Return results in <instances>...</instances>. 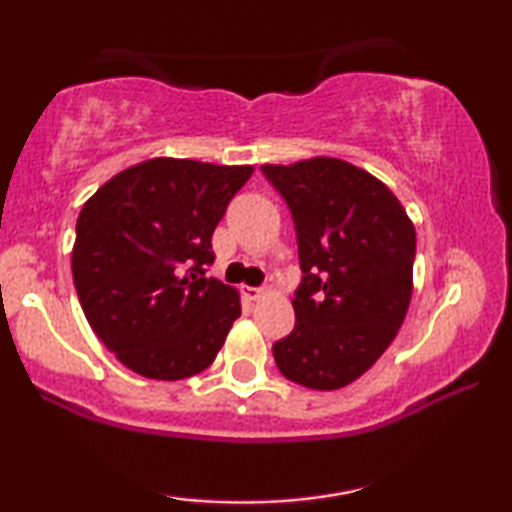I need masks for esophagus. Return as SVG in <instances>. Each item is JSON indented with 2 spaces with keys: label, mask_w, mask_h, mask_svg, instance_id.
Here are the masks:
<instances>
[{
  "label": "esophagus",
  "mask_w": 512,
  "mask_h": 512,
  "mask_svg": "<svg viewBox=\"0 0 512 512\" xmlns=\"http://www.w3.org/2000/svg\"><path fill=\"white\" fill-rule=\"evenodd\" d=\"M242 296L247 300H258L263 296V289H256V286H242Z\"/></svg>",
  "instance_id": "1"
}]
</instances>
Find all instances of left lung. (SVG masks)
Listing matches in <instances>:
<instances>
[{
  "label": "left lung",
  "instance_id": "obj_1",
  "mask_svg": "<svg viewBox=\"0 0 512 512\" xmlns=\"http://www.w3.org/2000/svg\"><path fill=\"white\" fill-rule=\"evenodd\" d=\"M289 205L303 270L296 326L272 345L286 380L347 387L396 338L412 298L415 226L394 193L338 158L263 165Z\"/></svg>",
  "mask_w": 512,
  "mask_h": 512
}]
</instances>
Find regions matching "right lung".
Returning <instances> with one entry per match:
<instances>
[{
  "label": "right lung",
  "mask_w": 512,
  "mask_h": 512,
  "mask_svg": "<svg viewBox=\"0 0 512 512\" xmlns=\"http://www.w3.org/2000/svg\"><path fill=\"white\" fill-rule=\"evenodd\" d=\"M251 174V165L153 158L83 205L76 296L97 338L137 375L172 382L202 373L240 317V293L205 272L214 228Z\"/></svg>",
  "instance_id": "1"
}]
</instances>
